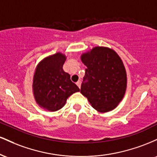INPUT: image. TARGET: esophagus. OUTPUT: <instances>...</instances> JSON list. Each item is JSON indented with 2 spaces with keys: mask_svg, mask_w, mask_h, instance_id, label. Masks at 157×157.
<instances>
[{
  "mask_svg": "<svg viewBox=\"0 0 157 157\" xmlns=\"http://www.w3.org/2000/svg\"><path fill=\"white\" fill-rule=\"evenodd\" d=\"M76 84H77V86H78L79 88H80V86H81V81H77V82H76Z\"/></svg>",
  "mask_w": 157,
  "mask_h": 157,
  "instance_id": "34e87169",
  "label": "esophagus"
}]
</instances>
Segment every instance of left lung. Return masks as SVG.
<instances>
[{
  "label": "left lung",
  "mask_w": 157,
  "mask_h": 157,
  "mask_svg": "<svg viewBox=\"0 0 157 157\" xmlns=\"http://www.w3.org/2000/svg\"><path fill=\"white\" fill-rule=\"evenodd\" d=\"M86 73L80 92L91 106L107 112L117 106L125 93L127 77L123 63L113 50L97 46L82 54Z\"/></svg>",
  "instance_id": "obj_1"
}]
</instances>
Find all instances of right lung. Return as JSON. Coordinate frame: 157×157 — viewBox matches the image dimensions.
Listing matches in <instances>:
<instances>
[{
    "instance_id": "right-lung-1",
    "label": "right lung",
    "mask_w": 157,
    "mask_h": 157,
    "mask_svg": "<svg viewBox=\"0 0 157 157\" xmlns=\"http://www.w3.org/2000/svg\"><path fill=\"white\" fill-rule=\"evenodd\" d=\"M66 56L58 53L39 63L33 78L36 102L44 109L56 111L62 109L69 96L80 89L71 82L69 74L63 69Z\"/></svg>"
}]
</instances>
